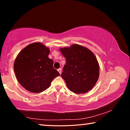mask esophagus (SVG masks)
<instances>
[{
	"label": "esophagus",
	"mask_w": 130,
	"mask_h": 130,
	"mask_svg": "<svg viewBox=\"0 0 130 130\" xmlns=\"http://www.w3.org/2000/svg\"><path fill=\"white\" fill-rule=\"evenodd\" d=\"M57 70H58V72H59V73H60V74H61V73H62V69H61V68H59V69Z\"/></svg>",
	"instance_id": "34e87169"
}]
</instances>
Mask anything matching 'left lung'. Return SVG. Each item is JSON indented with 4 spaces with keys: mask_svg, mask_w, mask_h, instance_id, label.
<instances>
[{
    "mask_svg": "<svg viewBox=\"0 0 130 130\" xmlns=\"http://www.w3.org/2000/svg\"><path fill=\"white\" fill-rule=\"evenodd\" d=\"M60 50L66 58L61 76L69 89L77 94L91 90L99 76V65L94 54L77 44Z\"/></svg>",
    "mask_w": 130,
    "mask_h": 130,
    "instance_id": "left-lung-1",
    "label": "left lung"
}]
</instances>
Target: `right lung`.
Instances as JSON below:
<instances>
[{
    "instance_id": "1",
    "label": "right lung",
    "mask_w": 130,
    "mask_h": 130,
    "mask_svg": "<svg viewBox=\"0 0 130 130\" xmlns=\"http://www.w3.org/2000/svg\"><path fill=\"white\" fill-rule=\"evenodd\" d=\"M50 50L41 43L30 44L21 50L15 59L14 69L18 82L33 93H39L50 87L60 73L49 58Z\"/></svg>"
}]
</instances>
